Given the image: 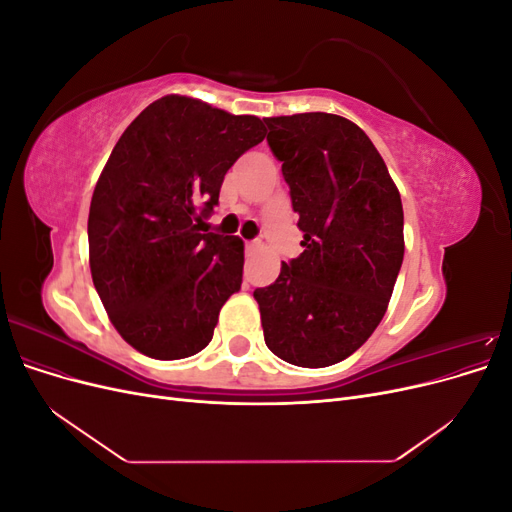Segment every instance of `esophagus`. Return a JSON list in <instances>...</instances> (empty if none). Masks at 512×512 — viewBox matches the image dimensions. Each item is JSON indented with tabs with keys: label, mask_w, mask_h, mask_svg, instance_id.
Here are the masks:
<instances>
[{
	"label": "esophagus",
	"mask_w": 512,
	"mask_h": 512,
	"mask_svg": "<svg viewBox=\"0 0 512 512\" xmlns=\"http://www.w3.org/2000/svg\"><path fill=\"white\" fill-rule=\"evenodd\" d=\"M245 247L247 250H256V247H260V241L254 239V241H245Z\"/></svg>",
	"instance_id": "obj_1"
}]
</instances>
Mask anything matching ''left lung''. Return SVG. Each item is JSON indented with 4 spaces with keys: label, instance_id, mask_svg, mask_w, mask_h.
I'll return each instance as SVG.
<instances>
[{
    "label": "left lung",
    "instance_id": "left-lung-1",
    "mask_svg": "<svg viewBox=\"0 0 512 512\" xmlns=\"http://www.w3.org/2000/svg\"><path fill=\"white\" fill-rule=\"evenodd\" d=\"M303 254L256 288L267 348L299 367H327L376 331L404 260V207L369 136L331 113L267 117Z\"/></svg>",
    "mask_w": 512,
    "mask_h": 512
}]
</instances>
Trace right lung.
I'll list each match as a JSON object with an SVG mask.
<instances>
[{
	"mask_svg": "<svg viewBox=\"0 0 512 512\" xmlns=\"http://www.w3.org/2000/svg\"><path fill=\"white\" fill-rule=\"evenodd\" d=\"M265 138L254 115L188 96L149 104L121 134L91 196L94 286L113 327L151 359L203 350L241 288L243 241L209 232L228 168Z\"/></svg>",
	"mask_w": 512,
	"mask_h": 512,
	"instance_id": "right-lung-1",
	"label": "right lung"
}]
</instances>
